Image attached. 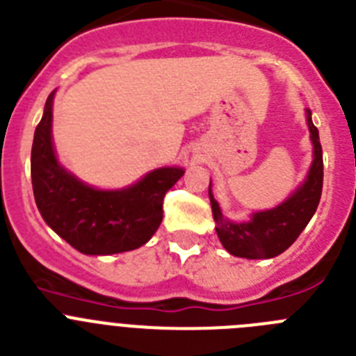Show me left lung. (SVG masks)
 I'll list each match as a JSON object with an SVG mask.
<instances>
[{
  "instance_id": "obj_1",
  "label": "left lung",
  "mask_w": 356,
  "mask_h": 356,
  "mask_svg": "<svg viewBox=\"0 0 356 356\" xmlns=\"http://www.w3.org/2000/svg\"><path fill=\"white\" fill-rule=\"evenodd\" d=\"M310 139L314 143V162L307 180L280 207L254 213L250 222H229L222 217L219 203L213 200L212 180L209 185L210 205L216 221L217 237L226 251L242 259H273L284 253L308 225L319 205L323 193V147L319 131L314 127L310 110H307Z\"/></svg>"
}]
</instances>
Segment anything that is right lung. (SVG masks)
Masks as SVG:
<instances>
[{"label": "right lung", "mask_w": 356, "mask_h": 356, "mask_svg": "<svg viewBox=\"0 0 356 356\" xmlns=\"http://www.w3.org/2000/svg\"><path fill=\"white\" fill-rule=\"evenodd\" d=\"M51 106L49 94L31 146V185L44 221L85 254L122 253L146 244L162 222L163 197L184 169H155L122 191H96L56 162Z\"/></svg>", "instance_id": "obj_1"}]
</instances>
